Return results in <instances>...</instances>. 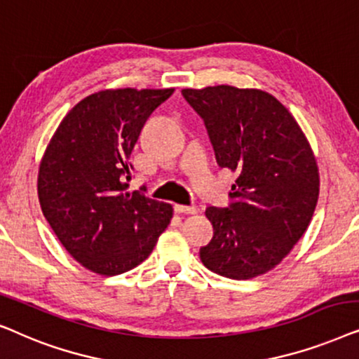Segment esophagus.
<instances>
[{
	"instance_id": "esophagus-1",
	"label": "esophagus",
	"mask_w": 359,
	"mask_h": 359,
	"mask_svg": "<svg viewBox=\"0 0 359 359\" xmlns=\"http://www.w3.org/2000/svg\"><path fill=\"white\" fill-rule=\"evenodd\" d=\"M174 210L177 213H184V215H195L197 213V208L194 205H174Z\"/></svg>"
}]
</instances>
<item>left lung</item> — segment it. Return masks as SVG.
<instances>
[{
  "instance_id": "8db88e82",
  "label": "left lung",
  "mask_w": 359,
  "mask_h": 359,
  "mask_svg": "<svg viewBox=\"0 0 359 359\" xmlns=\"http://www.w3.org/2000/svg\"><path fill=\"white\" fill-rule=\"evenodd\" d=\"M182 95L203 119L219 167L236 172L228 207H208L213 238L200 248L210 271L251 279L276 267L307 229L318 169L292 114L272 95L229 85Z\"/></svg>"
}]
</instances>
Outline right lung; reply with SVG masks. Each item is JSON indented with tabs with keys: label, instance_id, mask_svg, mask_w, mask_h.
<instances>
[{
	"label": "right lung",
	"instance_id": "add662e5",
	"mask_svg": "<svg viewBox=\"0 0 359 359\" xmlns=\"http://www.w3.org/2000/svg\"><path fill=\"white\" fill-rule=\"evenodd\" d=\"M174 88L103 90L76 103L41 161L37 194L50 228L87 269L116 276L141 264L172 218V205L128 192L130 157L154 109Z\"/></svg>",
	"mask_w": 359,
	"mask_h": 359
}]
</instances>
